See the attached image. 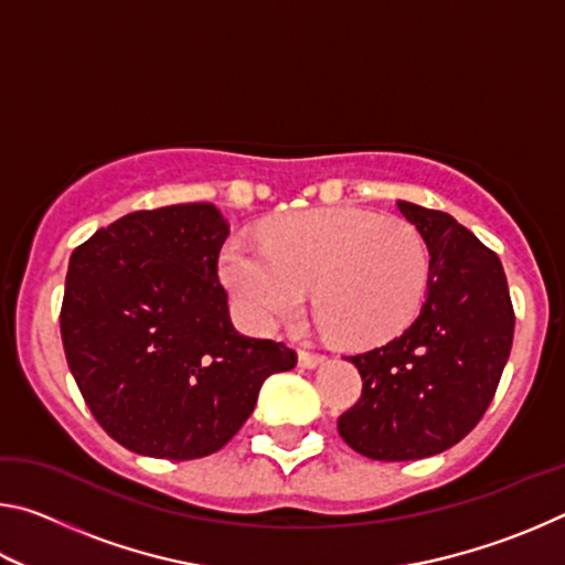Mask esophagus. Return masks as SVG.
<instances>
[{"mask_svg": "<svg viewBox=\"0 0 565 565\" xmlns=\"http://www.w3.org/2000/svg\"><path fill=\"white\" fill-rule=\"evenodd\" d=\"M327 361V356L323 353H313V351H299V363L303 369H317L319 363Z\"/></svg>", "mask_w": 565, "mask_h": 565, "instance_id": "obj_1", "label": "esophagus"}]
</instances>
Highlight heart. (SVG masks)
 Wrapping results in <instances>:
<instances>
[{"label":"heart","instance_id":"b5f03b06","mask_svg":"<svg viewBox=\"0 0 565 565\" xmlns=\"http://www.w3.org/2000/svg\"><path fill=\"white\" fill-rule=\"evenodd\" d=\"M218 276L256 331L294 321L313 289V311L347 347H376L418 317L431 252L414 224L363 209H309L262 228V248L224 246Z\"/></svg>","mask_w":565,"mask_h":565}]
</instances>
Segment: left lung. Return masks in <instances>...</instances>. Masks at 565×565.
<instances>
[{
	"instance_id": "left-lung-1",
	"label": "left lung",
	"mask_w": 565,
	"mask_h": 565,
	"mask_svg": "<svg viewBox=\"0 0 565 565\" xmlns=\"http://www.w3.org/2000/svg\"><path fill=\"white\" fill-rule=\"evenodd\" d=\"M396 206L426 238L431 284L401 337L347 356L363 388L339 416V434L374 461L428 458L471 434L499 388L515 327L499 256L451 214Z\"/></svg>"
}]
</instances>
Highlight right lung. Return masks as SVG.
I'll use <instances>...</instances> for the list:
<instances>
[{
  "label": "right lung",
  "mask_w": 565,
  "mask_h": 565,
  "mask_svg": "<svg viewBox=\"0 0 565 565\" xmlns=\"http://www.w3.org/2000/svg\"><path fill=\"white\" fill-rule=\"evenodd\" d=\"M214 204L134 212L74 248L60 313L94 418L134 454L191 461L228 444L296 351L238 333L218 284Z\"/></svg>",
  "instance_id": "1"
}]
</instances>
